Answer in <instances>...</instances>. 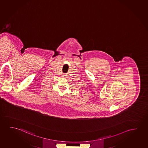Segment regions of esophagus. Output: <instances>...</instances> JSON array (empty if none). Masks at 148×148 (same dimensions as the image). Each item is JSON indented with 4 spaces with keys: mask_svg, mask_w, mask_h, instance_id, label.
I'll use <instances>...</instances> for the list:
<instances>
[{
    "mask_svg": "<svg viewBox=\"0 0 148 148\" xmlns=\"http://www.w3.org/2000/svg\"><path fill=\"white\" fill-rule=\"evenodd\" d=\"M63 76H66V75H63Z\"/></svg>",
    "mask_w": 148,
    "mask_h": 148,
    "instance_id": "esophagus-1",
    "label": "esophagus"
}]
</instances>
